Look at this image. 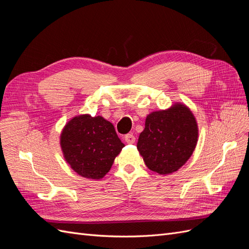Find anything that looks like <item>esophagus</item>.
I'll return each mask as SVG.
<instances>
[{
	"label": "esophagus",
	"mask_w": 249,
	"mask_h": 249,
	"mask_svg": "<svg viewBox=\"0 0 249 249\" xmlns=\"http://www.w3.org/2000/svg\"><path fill=\"white\" fill-rule=\"evenodd\" d=\"M124 139L125 140L126 143H134L135 140H136V138H135V136H134L133 134H126V135H124Z\"/></svg>",
	"instance_id": "34e87169"
}]
</instances>
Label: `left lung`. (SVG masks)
Returning <instances> with one entry per match:
<instances>
[{"label": "left lung", "instance_id": "obj_1", "mask_svg": "<svg viewBox=\"0 0 249 249\" xmlns=\"http://www.w3.org/2000/svg\"><path fill=\"white\" fill-rule=\"evenodd\" d=\"M194 115L183 104L147 115L137 149L146 166L159 175L177 171L189 160L197 143Z\"/></svg>", "mask_w": 249, "mask_h": 249}]
</instances>
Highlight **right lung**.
<instances>
[{"label": "right lung", "instance_id": "add662e5", "mask_svg": "<svg viewBox=\"0 0 249 249\" xmlns=\"http://www.w3.org/2000/svg\"><path fill=\"white\" fill-rule=\"evenodd\" d=\"M66 162L83 178L100 179L124 146L113 124L102 116L73 117L60 138Z\"/></svg>", "mask_w": 249, "mask_h": 249}]
</instances>
